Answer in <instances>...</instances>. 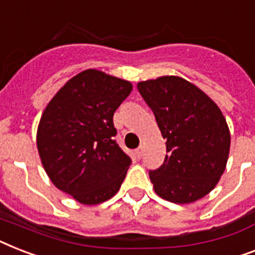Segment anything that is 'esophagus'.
<instances>
[{
	"instance_id": "1",
	"label": "esophagus",
	"mask_w": 255,
	"mask_h": 255,
	"mask_svg": "<svg viewBox=\"0 0 255 255\" xmlns=\"http://www.w3.org/2000/svg\"><path fill=\"white\" fill-rule=\"evenodd\" d=\"M134 156H136V158H141V157H142V146H140V148H137L136 150H134Z\"/></svg>"
}]
</instances>
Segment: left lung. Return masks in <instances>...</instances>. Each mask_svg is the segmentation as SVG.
<instances>
[{
  "instance_id": "obj_1",
  "label": "left lung",
  "mask_w": 255,
  "mask_h": 255,
  "mask_svg": "<svg viewBox=\"0 0 255 255\" xmlns=\"http://www.w3.org/2000/svg\"><path fill=\"white\" fill-rule=\"evenodd\" d=\"M137 90L166 140L163 163L149 170L156 194L179 204L207 195L224 173L231 146L220 109L200 89L175 76L138 82Z\"/></svg>"
}]
</instances>
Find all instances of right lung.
Segmentation results:
<instances>
[{"instance_id":"right-lung-1","label":"right lung","mask_w":255,"mask_h":255,"mask_svg":"<svg viewBox=\"0 0 255 255\" xmlns=\"http://www.w3.org/2000/svg\"><path fill=\"white\" fill-rule=\"evenodd\" d=\"M132 92L128 81L81 72L51 99L38 128L41 163L53 185L82 204H98L121 188L132 160L118 145L114 113Z\"/></svg>"}]
</instances>
